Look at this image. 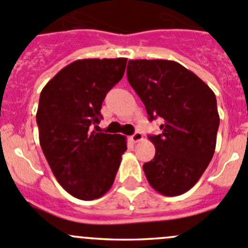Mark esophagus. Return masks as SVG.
Here are the masks:
<instances>
[{"mask_svg": "<svg viewBox=\"0 0 248 248\" xmlns=\"http://www.w3.org/2000/svg\"><path fill=\"white\" fill-rule=\"evenodd\" d=\"M141 139H143V134H141L140 132H136L133 136H131V140L133 141V143H138V141H140Z\"/></svg>", "mask_w": 248, "mask_h": 248, "instance_id": "1", "label": "esophagus"}]
</instances>
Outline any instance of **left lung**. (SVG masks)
I'll use <instances>...</instances> for the list:
<instances>
[{"label":"left lung","instance_id":"8db88e82","mask_svg":"<svg viewBox=\"0 0 248 248\" xmlns=\"http://www.w3.org/2000/svg\"><path fill=\"white\" fill-rule=\"evenodd\" d=\"M127 78L149 119L161 117L150 136L155 157L144 163L149 184L165 196L182 195L198 183L212 160L219 127L213 91L173 60H129Z\"/></svg>","mask_w":248,"mask_h":248}]
</instances>
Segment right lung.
Listing matches in <instances>:
<instances>
[{
    "mask_svg": "<svg viewBox=\"0 0 248 248\" xmlns=\"http://www.w3.org/2000/svg\"><path fill=\"white\" fill-rule=\"evenodd\" d=\"M126 58L78 59L63 68L40 94L38 138L53 174L70 195L90 201L114 184L126 137L97 133L107 93L119 82Z\"/></svg>",
    "mask_w": 248,
    "mask_h": 248,
    "instance_id": "add662e5",
    "label": "right lung"
}]
</instances>
